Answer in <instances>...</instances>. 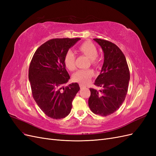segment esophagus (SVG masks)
<instances>
[{"label":"esophagus","mask_w":156,"mask_h":156,"mask_svg":"<svg viewBox=\"0 0 156 156\" xmlns=\"http://www.w3.org/2000/svg\"><path fill=\"white\" fill-rule=\"evenodd\" d=\"M80 88H81V89H82V88H84V87L83 85H82V84H80Z\"/></svg>","instance_id":"obj_1"}]
</instances>
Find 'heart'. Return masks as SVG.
I'll return each instance as SVG.
<instances>
[{"label":"heart","instance_id":"1","mask_svg":"<svg viewBox=\"0 0 156 156\" xmlns=\"http://www.w3.org/2000/svg\"><path fill=\"white\" fill-rule=\"evenodd\" d=\"M79 50L81 53L87 56L90 59L92 65L97 66L99 64V60L96 58L98 55L96 47L90 41H84L79 46ZM64 64L69 70L73 71L76 68L75 64V55L72 50H68L64 55ZM94 72L92 69H81L79 70L73 75V80L75 82L80 83L82 85H86L91 81L94 75Z\"/></svg>","mask_w":156,"mask_h":156}]
</instances>
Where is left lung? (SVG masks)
Here are the masks:
<instances>
[{
  "label": "left lung",
  "mask_w": 156,
  "mask_h": 156,
  "mask_svg": "<svg viewBox=\"0 0 156 156\" xmlns=\"http://www.w3.org/2000/svg\"><path fill=\"white\" fill-rule=\"evenodd\" d=\"M94 40L101 47L104 62L94 83L101 89L90 88L88 106L94 114L106 116L119 109L124 101L130 73L125 56L119 47L105 40Z\"/></svg>",
  "instance_id": "1"
}]
</instances>
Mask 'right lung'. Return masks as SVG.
<instances>
[{"instance_id": "1", "label": "right lung", "mask_w": 156, "mask_h": 156, "mask_svg": "<svg viewBox=\"0 0 156 156\" xmlns=\"http://www.w3.org/2000/svg\"><path fill=\"white\" fill-rule=\"evenodd\" d=\"M81 38H54L37 49L31 60L29 79L32 96L45 114L53 119L67 116L80 90L77 83L65 88L70 77L66 69L64 55Z\"/></svg>"}]
</instances>
